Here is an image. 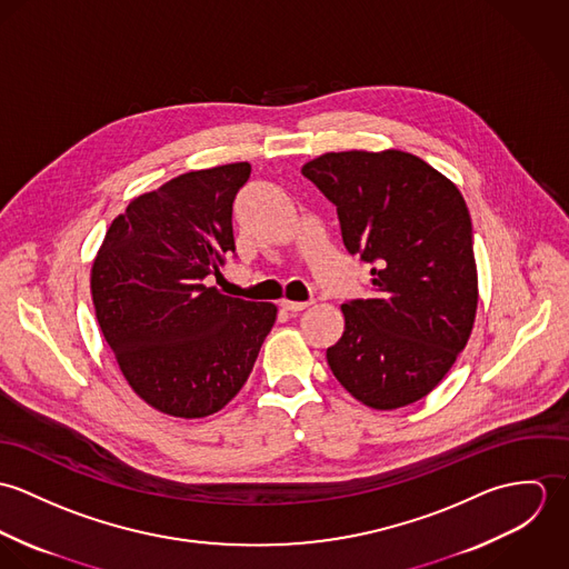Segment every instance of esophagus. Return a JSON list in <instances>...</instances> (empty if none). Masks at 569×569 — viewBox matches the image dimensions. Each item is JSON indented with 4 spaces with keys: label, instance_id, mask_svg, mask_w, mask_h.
<instances>
[{
    "label": "esophagus",
    "instance_id": "esophagus-1",
    "mask_svg": "<svg viewBox=\"0 0 569 569\" xmlns=\"http://www.w3.org/2000/svg\"><path fill=\"white\" fill-rule=\"evenodd\" d=\"M280 307H282L284 311H291V313H300V311L309 309V307H311V302H293V300H282V302H280Z\"/></svg>",
    "mask_w": 569,
    "mask_h": 569
}]
</instances>
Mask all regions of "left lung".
<instances>
[{
	"label": "left lung",
	"instance_id": "left-lung-1",
	"mask_svg": "<svg viewBox=\"0 0 569 569\" xmlns=\"http://www.w3.org/2000/svg\"><path fill=\"white\" fill-rule=\"evenodd\" d=\"M302 172L337 206L346 249L375 264L377 293L341 305L346 326L326 350L328 366L363 406H411L445 379L476 325L478 264L465 197L399 149L325 153Z\"/></svg>",
	"mask_w": 569,
	"mask_h": 569
}]
</instances>
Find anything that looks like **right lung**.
<instances>
[{"label": "right lung", "mask_w": 569, "mask_h": 569, "mask_svg": "<svg viewBox=\"0 0 569 569\" xmlns=\"http://www.w3.org/2000/svg\"><path fill=\"white\" fill-rule=\"evenodd\" d=\"M249 162L183 172L136 197L91 262V300L118 368L147 406L203 418L243 388L278 307L206 287L234 251Z\"/></svg>", "instance_id": "add662e5"}]
</instances>
